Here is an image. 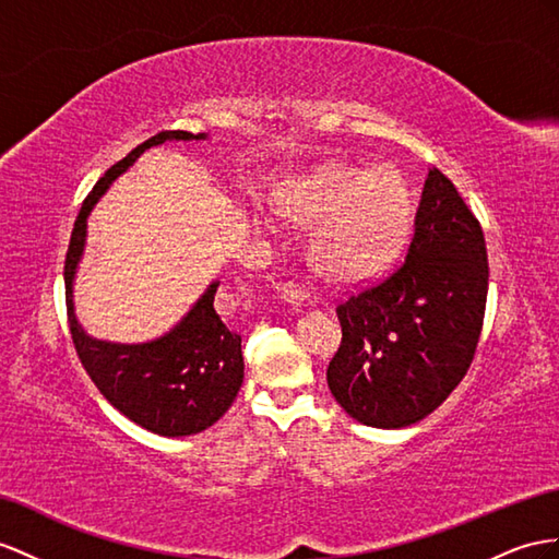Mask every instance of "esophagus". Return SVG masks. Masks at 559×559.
<instances>
[{"label": "esophagus", "mask_w": 559, "mask_h": 559, "mask_svg": "<svg viewBox=\"0 0 559 559\" xmlns=\"http://www.w3.org/2000/svg\"><path fill=\"white\" fill-rule=\"evenodd\" d=\"M276 290L285 299V302H290V305H302L311 297L307 285L299 281H293V278H285L281 283H276Z\"/></svg>", "instance_id": "1"}]
</instances>
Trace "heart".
<instances>
[{
	"label": "heart",
	"mask_w": 559,
	"mask_h": 559,
	"mask_svg": "<svg viewBox=\"0 0 559 559\" xmlns=\"http://www.w3.org/2000/svg\"><path fill=\"white\" fill-rule=\"evenodd\" d=\"M293 219L316 224L309 254L323 276L356 283L380 274L406 238L411 191L396 169L331 167L285 195Z\"/></svg>",
	"instance_id": "obj_1"
}]
</instances>
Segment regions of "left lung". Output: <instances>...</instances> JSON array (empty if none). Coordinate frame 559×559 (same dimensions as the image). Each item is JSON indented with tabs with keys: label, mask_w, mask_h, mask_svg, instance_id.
Segmentation results:
<instances>
[{
	"label": "left lung",
	"mask_w": 559,
	"mask_h": 559,
	"mask_svg": "<svg viewBox=\"0 0 559 559\" xmlns=\"http://www.w3.org/2000/svg\"><path fill=\"white\" fill-rule=\"evenodd\" d=\"M489 262L481 226L437 167L427 171L404 264L337 305L328 388L347 416L399 429L423 420L475 359Z\"/></svg>",
	"instance_id": "8db88e82"
}]
</instances>
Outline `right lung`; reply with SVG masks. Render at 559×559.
Listing matches in <instances>:
<instances>
[{
  "instance_id": "right-lung-1",
  "label": "right lung",
  "mask_w": 559,
  "mask_h": 559,
  "mask_svg": "<svg viewBox=\"0 0 559 559\" xmlns=\"http://www.w3.org/2000/svg\"><path fill=\"white\" fill-rule=\"evenodd\" d=\"M200 141L207 134L181 130L143 141L112 165L84 198L66 254V305L73 345L92 382L122 416L160 437H189L217 423L242 384L240 335L214 309L219 281H212L191 311L163 337L141 345H118L82 331L73 305L75 271L87 240V217L108 186L134 165L136 157L165 141Z\"/></svg>"
}]
</instances>
